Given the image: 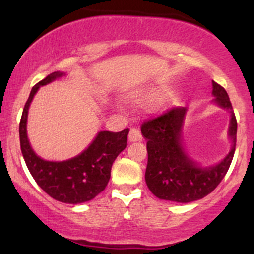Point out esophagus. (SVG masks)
Instances as JSON below:
<instances>
[{
    "label": "esophagus",
    "mask_w": 254,
    "mask_h": 254,
    "mask_svg": "<svg viewBox=\"0 0 254 254\" xmlns=\"http://www.w3.org/2000/svg\"><path fill=\"white\" fill-rule=\"evenodd\" d=\"M141 139H142L141 131L136 129V127H132L129 133V142H137V141H141Z\"/></svg>",
    "instance_id": "34e87169"
}]
</instances>
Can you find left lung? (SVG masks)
<instances>
[{"mask_svg": "<svg viewBox=\"0 0 254 254\" xmlns=\"http://www.w3.org/2000/svg\"><path fill=\"white\" fill-rule=\"evenodd\" d=\"M212 94L215 103L228 110L232 117L229 127L232 149L216 166L198 167L184 151L180 137L186 107H173L142 123L141 131L147 139L148 151L145 183L160 199L178 203L202 199L217 188L228 172L237 144V118L226 89L215 81H212Z\"/></svg>", "mask_w": 254, "mask_h": 254, "instance_id": "left-lung-1", "label": "left lung"}]
</instances>
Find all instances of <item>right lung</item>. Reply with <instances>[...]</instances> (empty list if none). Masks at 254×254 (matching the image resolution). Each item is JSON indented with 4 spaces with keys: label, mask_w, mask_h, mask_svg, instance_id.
I'll return each mask as SVG.
<instances>
[{
    "label": "right lung",
    "mask_w": 254,
    "mask_h": 254,
    "mask_svg": "<svg viewBox=\"0 0 254 254\" xmlns=\"http://www.w3.org/2000/svg\"><path fill=\"white\" fill-rule=\"evenodd\" d=\"M62 75L60 71L52 72L32 88L19 125L20 147L32 177L49 196L62 203L78 204L88 202L105 190L113 161L127 147L129 129L121 132L100 131L83 153L66 161L52 162L40 159L31 148L26 132L28 107L40 86Z\"/></svg>",
    "instance_id": "obj_1"
}]
</instances>
